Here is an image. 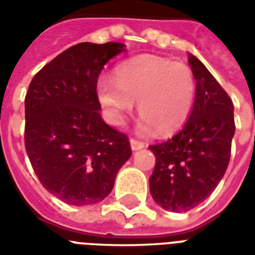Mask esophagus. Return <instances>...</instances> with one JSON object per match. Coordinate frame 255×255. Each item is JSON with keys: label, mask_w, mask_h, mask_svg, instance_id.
Instances as JSON below:
<instances>
[{"label": "esophagus", "mask_w": 255, "mask_h": 255, "mask_svg": "<svg viewBox=\"0 0 255 255\" xmlns=\"http://www.w3.org/2000/svg\"><path fill=\"white\" fill-rule=\"evenodd\" d=\"M129 143H131V149L132 150H139V149H143L144 147L143 142H140V140H138V139L131 138L129 139Z\"/></svg>", "instance_id": "obj_1"}]
</instances>
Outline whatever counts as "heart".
<instances>
[{
	"instance_id": "1",
	"label": "heart",
	"mask_w": 255,
	"mask_h": 255,
	"mask_svg": "<svg viewBox=\"0 0 255 255\" xmlns=\"http://www.w3.org/2000/svg\"><path fill=\"white\" fill-rule=\"evenodd\" d=\"M195 91L191 68L151 54L128 58L117 65L116 78L105 75L97 83L100 102L113 126H123L138 101L140 135H153L158 128L168 133L182 127L192 111Z\"/></svg>"
}]
</instances>
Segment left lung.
I'll return each mask as SVG.
<instances>
[{"label":"left lung","instance_id":"1","mask_svg":"<svg viewBox=\"0 0 255 255\" xmlns=\"http://www.w3.org/2000/svg\"><path fill=\"white\" fill-rule=\"evenodd\" d=\"M188 63L195 75V102L187 123L165 142L150 144L155 166L150 192L169 212H187L203 202L224 176L235 133L234 104L197 57Z\"/></svg>","mask_w":255,"mask_h":255}]
</instances>
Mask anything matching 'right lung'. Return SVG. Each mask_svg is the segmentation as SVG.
I'll return each instance as SVG.
<instances>
[{
  "label": "right lung",
  "mask_w": 255,
  "mask_h": 255,
  "mask_svg": "<svg viewBox=\"0 0 255 255\" xmlns=\"http://www.w3.org/2000/svg\"><path fill=\"white\" fill-rule=\"evenodd\" d=\"M123 43L82 42L64 50L31 80L25 94L24 144L42 186L65 203L102 201L132 150L126 133L100 115L97 83Z\"/></svg>",
  "instance_id": "obj_1"
}]
</instances>
